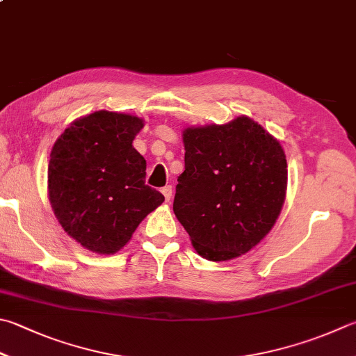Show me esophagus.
I'll list each match as a JSON object with an SVG mask.
<instances>
[{
	"instance_id": "obj_1",
	"label": "esophagus",
	"mask_w": 356,
	"mask_h": 356,
	"mask_svg": "<svg viewBox=\"0 0 356 356\" xmlns=\"http://www.w3.org/2000/svg\"><path fill=\"white\" fill-rule=\"evenodd\" d=\"M161 192H163L165 201H170V198H172V186L163 187V189H161Z\"/></svg>"
}]
</instances>
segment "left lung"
Listing matches in <instances>:
<instances>
[{
    "mask_svg": "<svg viewBox=\"0 0 356 356\" xmlns=\"http://www.w3.org/2000/svg\"><path fill=\"white\" fill-rule=\"evenodd\" d=\"M184 172L173 212L195 251L212 261L257 246L282 211L286 158L279 140L248 116L183 131Z\"/></svg>",
    "mask_w": 356,
    "mask_h": 356,
    "instance_id": "1",
    "label": "left lung"
}]
</instances>
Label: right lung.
I'll use <instances>...</instances> for the list:
<instances>
[{"label": "right lung", "mask_w": 356, "mask_h": 356, "mask_svg": "<svg viewBox=\"0 0 356 356\" xmlns=\"http://www.w3.org/2000/svg\"><path fill=\"white\" fill-rule=\"evenodd\" d=\"M144 119L99 110L79 118L54 144L48 195L71 238L96 254H115L164 197L145 184V159L133 147Z\"/></svg>", "instance_id": "add662e5"}]
</instances>
